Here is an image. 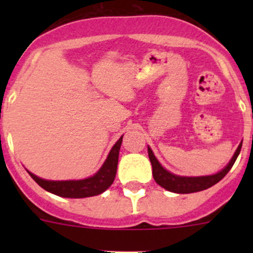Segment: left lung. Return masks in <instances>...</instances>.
Here are the masks:
<instances>
[{
	"label": "left lung",
	"mask_w": 253,
	"mask_h": 253,
	"mask_svg": "<svg viewBox=\"0 0 253 253\" xmlns=\"http://www.w3.org/2000/svg\"><path fill=\"white\" fill-rule=\"evenodd\" d=\"M242 142L240 143L236 152L234 153L233 158H231L230 162L226 164V167L224 168V169H221L220 171L216 172V174L207 176L175 175L172 174V172L168 171L165 168H163V165L160 164V163L158 162L157 158H155L154 153L150 149V147H148V155H149V160L150 163H152L153 177H154L155 182H157L158 185H160L163 188L174 193H193L200 192V191L207 190V188L211 187V186L218 183L224 176L228 174V172L230 171L231 168H233L234 163L236 162L237 157H239Z\"/></svg>",
	"instance_id": "8db88e82"
}]
</instances>
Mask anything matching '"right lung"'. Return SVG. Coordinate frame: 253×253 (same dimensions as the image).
Wrapping results in <instances>:
<instances>
[{"instance_id":"1","label":"right lung","mask_w":253,"mask_h":253,"mask_svg":"<svg viewBox=\"0 0 253 253\" xmlns=\"http://www.w3.org/2000/svg\"><path fill=\"white\" fill-rule=\"evenodd\" d=\"M122 137L119 138V141L112 145L110 153L108 158L101 165L100 169L95 172L93 176L82 180H65V181H53V180H45V178L39 177L34 175L33 172H29L33 180L44 188L47 192L53 193L56 196L65 198H85L98 196L100 193L105 192L109 187L112 185L116 176L117 171V163H119V153L121 148Z\"/></svg>"}]
</instances>
